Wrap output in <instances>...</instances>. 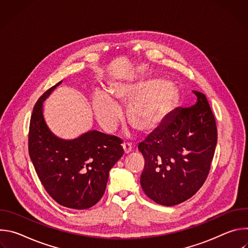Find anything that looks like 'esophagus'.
<instances>
[{"label": "esophagus", "instance_id": "1", "mask_svg": "<svg viewBox=\"0 0 248 248\" xmlns=\"http://www.w3.org/2000/svg\"><path fill=\"white\" fill-rule=\"evenodd\" d=\"M122 146H123L124 151V154H129L132 150V146H131L130 143H123Z\"/></svg>", "mask_w": 248, "mask_h": 248}]
</instances>
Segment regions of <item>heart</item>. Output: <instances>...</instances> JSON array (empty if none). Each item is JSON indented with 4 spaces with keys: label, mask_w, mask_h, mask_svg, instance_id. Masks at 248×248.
<instances>
[{
    "label": "heart",
    "mask_w": 248,
    "mask_h": 248,
    "mask_svg": "<svg viewBox=\"0 0 248 248\" xmlns=\"http://www.w3.org/2000/svg\"><path fill=\"white\" fill-rule=\"evenodd\" d=\"M176 97V87L168 81L119 82L110 87L109 94L96 91L92 97V107L101 127L113 131L122 117L119 104L129 103L127 117L130 124L140 131L150 132L169 118Z\"/></svg>",
    "instance_id": "b5f03b06"
}]
</instances>
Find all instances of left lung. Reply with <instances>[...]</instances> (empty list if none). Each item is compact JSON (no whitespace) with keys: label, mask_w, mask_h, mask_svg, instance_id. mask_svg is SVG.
<instances>
[{"label":"left lung","mask_w":248,"mask_h":248,"mask_svg":"<svg viewBox=\"0 0 248 248\" xmlns=\"http://www.w3.org/2000/svg\"><path fill=\"white\" fill-rule=\"evenodd\" d=\"M197 103L176 108L138 149L145 165L140 185L158 204L173 206L193 196L205 183L213 160L218 132L206 96L193 91Z\"/></svg>","instance_id":"left-lung-1"}]
</instances>
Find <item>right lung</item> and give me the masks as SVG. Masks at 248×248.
<instances>
[{"label":"right lung","mask_w":248,"mask_h":248,"mask_svg":"<svg viewBox=\"0 0 248 248\" xmlns=\"http://www.w3.org/2000/svg\"><path fill=\"white\" fill-rule=\"evenodd\" d=\"M49 88L35 104L28 132V152L48 194L60 205L83 210L104 195L109 171L124 155L122 139L97 130L63 140L43 118V102L61 84Z\"/></svg>","instance_id":"obj_1"}]
</instances>
